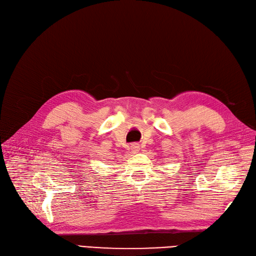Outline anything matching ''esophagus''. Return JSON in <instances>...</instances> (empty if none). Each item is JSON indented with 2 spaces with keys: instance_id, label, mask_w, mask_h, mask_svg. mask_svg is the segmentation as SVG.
Listing matches in <instances>:
<instances>
[{
  "instance_id": "1",
  "label": "esophagus",
  "mask_w": 256,
  "mask_h": 256,
  "mask_svg": "<svg viewBox=\"0 0 256 256\" xmlns=\"http://www.w3.org/2000/svg\"><path fill=\"white\" fill-rule=\"evenodd\" d=\"M131 150H132V152H138V150H140V146H138V143L131 144Z\"/></svg>"
}]
</instances>
